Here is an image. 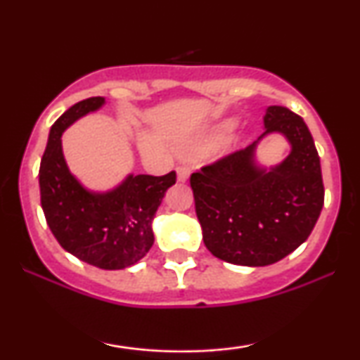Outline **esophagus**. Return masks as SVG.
Instances as JSON below:
<instances>
[{
  "instance_id": "esophagus-1",
  "label": "esophagus",
  "mask_w": 360,
  "mask_h": 360,
  "mask_svg": "<svg viewBox=\"0 0 360 360\" xmlns=\"http://www.w3.org/2000/svg\"><path fill=\"white\" fill-rule=\"evenodd\" d=\"M176 171H177V181H181V183H184V181L189 177V172H191L188 166H179Z\"/></svg>"
}]
</instances>
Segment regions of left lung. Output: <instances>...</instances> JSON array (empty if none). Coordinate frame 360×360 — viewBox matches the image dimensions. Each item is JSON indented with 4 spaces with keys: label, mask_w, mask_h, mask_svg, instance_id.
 Segmentation results:
<instances>
[{
    "label": "left lung",
    "mask_w": 360,
    "mask_h": 360,
    "mask_svg": "<svg viewBox=\"0 0 360 360\" xmlns=\"http://www.w3.org/2000/svg\"><path fill=\"white\" fill-rule=\"evenodd\" d=\"M266 131H281L292 150L281 166H254L255 142L206 164L189 177L203 242L214 257L237 266H269L311 233L325 200L320 157L307 123L269 106Z\"/></svg>",
    "instance_id": "1"
}]
</instances>
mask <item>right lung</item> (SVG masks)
<instances>
[{"label":"right lung","mask_w":360,"mask_h":360,"mask_svg":"<svg viewBox=\"0 0 360 360\" xmlns=\"http://www.w3.org/2000/svg\"><path fill=\"white\" fill-rule=\"evenodd\" d=\"M105 103L93 96L71 106L51 128L39 171L40 203L49 229L64 250L108 271L134 266L154 243L152 220L176 171L128 176L115 191L91 194L74 179L62 155L60 135L74 120Z\"/></svg>","instance_id":"obj_1"}]
</instances>
